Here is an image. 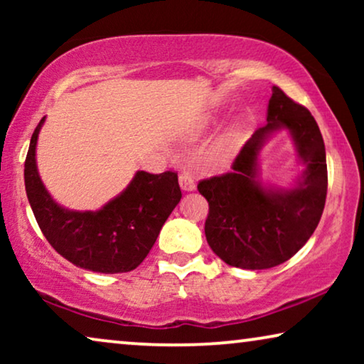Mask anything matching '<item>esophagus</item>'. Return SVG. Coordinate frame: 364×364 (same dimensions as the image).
I'll return each mask as SVG.
<instances>
[{
	"mask_svg": "<svg viewBox=\"0 0 364 364\" xmlns=\"http://www.w3.org/2000/svg\"><path fill=\"white\" fill-rule=\"evenodd\" d=\"M178 183H181L182 191H196V178H193V176L188 171L181 172V176H178Z\"/></svg>",
	"mask_w": 364,
	"mask_h": 364,
	"instance_id": "obj_1",
	"label": "esophagus"
}]
</instances>
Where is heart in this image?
Here are the masks:
<instances>
[{
    "mask_svg": "<svg viewBox=\"0 0 364 364\" xmlns=\"http://www.w3.org/2000/svg\"><path fill=\"white\" fill-rule=\"evenodd\" d=\"M242 126L238 122H233L228 126L225 131L220 134L217 139L215 146H213V156L218 159H225L237 151L238 144H240Z\"/></svg>",
    "mask_w": 364,
    "mask_h": 364,
    "instance_id": "1",
    "label": "heart"
}]
</instances>
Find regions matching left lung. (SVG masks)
<instances>
[{
	"instance_id": "1",
	"label": "left lung",
	"mask_w": 364,
	"mask_h": 364,
	"mask_svg": "<svg viewBox=\"0 0 364 364\" xmlns=\"http://www.w3.org/2000/svg\"><path fill=\"white\" fill-rule=\"evenodd\" d=\"M267 121L238 152L232 172L197 186L208 202V245L227 265L245 270H265L290 260L313 235L326 200L325 142L315 117L273 86ZM280 128L291 132L306 166L291 189L263 188L257 181L259 151Z\"/></svg>"
}]
</instances>
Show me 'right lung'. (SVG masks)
<instances>
[{
    "mask_svg": "<svg viewBox=\"0 0 364 364\" xmlns=\"http://www.w3.org/2000/svg\"><path fill=\"white\" fill-rule=\"evenodd\" d=\"M44 117L34 129L24 162L29 205L43 235L66 260L84 270L124 273L141 265L159 232L181 202L177 173L139 171L101 210H68L53 200L36 167V144Z\"/></svg>",
    "mask_w": 364,
    "mask_h": 364,
    "instance_id": "right-lung-1",
    "label": "right lung"
}]
</instances>
